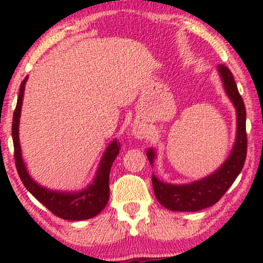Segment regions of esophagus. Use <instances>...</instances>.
I'll return each mask as SVG.
<instances>
[{
  "label": "esophagus",
  "mask_w": 263,
  "mask_h": 263,
  "mask_svg": "<svg viewBox=\"0 0 263 263\" xmlns=\"http://www.w3.org/2000/svg\"><path fill=\"white\" fill-rule=\"evenodd\" d=\"M134 134L136 135V138H143V129L141 128H134Z\"/></svg>",
  "instance_id": "obj_1"
}]
</instances>
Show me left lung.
Segmentation results:
<instances>
[{
	"label": "left lung",
	"mask_w": 263,
	"mask_h": 263,
	"mask_svg": "<svg viewBox=\"0 0 263 263\" xmlns=\"http://www.w3.org/2000/svg\"><path fill=\"white\" fill-rule=\"evenodd\" d=\"M219 74L224 82L225 91L235 104L237 110V139L230 157L221 167L201 181L185 185H175L163 183L156 176H152L153 190L157 200L165 208L176 212H196L213 206L236 181L242 171L247 158V129H246V106L239 95L231 70L225 64L218 66ZM151 165L153 164L154 152L147 151Z\"/></svg>",
	"instance_id": "obj_1"
}]
</instances>
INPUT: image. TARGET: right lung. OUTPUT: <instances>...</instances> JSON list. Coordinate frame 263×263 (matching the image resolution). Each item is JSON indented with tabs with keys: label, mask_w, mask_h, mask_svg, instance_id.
Wrapping results in <instances>:
<instances>
[{
	"label": "right lung",
	"mask_w": 263,
	"mask_h": 263,
	"mask_svg": "<svg viewBox=\"0 0 263 263\" xmlns=\"http://www.w3.org/2000/svg\"><path fill=\"white\" fill-rule=\"evenodd\" d=\"M26 80L27 77L24 79V81L20 85V92L19 97H17L16 107L14 110L12 123L14 159H15V166L21 182L24 183L28 192L56 217L66 219V220H85V219L96 217L97 214H99L104 210L107 201H109L110 170L114 160L116 159L118 153H120V142L115 140L114 142L110 143V146L105 151V154H104L102 163H100L95 181L84 192L74 194L57 193L50 192V190L38 185L27 174L23 158H21L19 143V118Z\"/></svg>",
	"instance_id": "right-lung-1"
}]
</instances>
